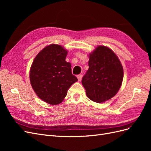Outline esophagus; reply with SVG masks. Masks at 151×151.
<instances>
[{
  "mask_svg": "<svg viewBox=\"0 0 151 151\" xmlns=\"http://www.w3.org/2000/svg\"><path fill=\"white\" fill-rule=\"evenodd\" d=\"M82 77H83V76H82L81 74H79V75H77V79H78L79 81H81V79H82Z\"/></svg>",
  "mask_w": 151,
  "mask_h": 151,
  "instance_id": "1",
  "label": "esophagus"
}]
</instances>
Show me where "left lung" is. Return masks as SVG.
Wrapping results in <instances>:
<instances>
[{"label": "left lung", "mask_w": 151, "mask_h": 151, "mask_svg": "<svg viewBox=\"0 0 151 151\" xmlns=\"http://www.w3.org/2000/svg\"><path fill=\"white\" fill-rule=\"evenodd\" d=\"M89 69L82 79L86 95L96 103L115 96L123 78V69L116 55L105 46H98L89 54Z\"/></svg>", "instance_id": "8db88e82"}]
</instances>
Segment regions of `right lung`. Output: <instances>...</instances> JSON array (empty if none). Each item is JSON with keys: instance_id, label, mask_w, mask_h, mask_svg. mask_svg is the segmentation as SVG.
I'll list each match as a JSON object with an SVG mask.
<instances>
[{"instance_id": "obj_1", "label": "right lung", "mask_w": 151, "mask_h": 151, "mask_svg": "<svg viewBox=\"0 0 151 151\" xmlns=\"http://www.w3.org/2000/svg\"><path fill=\"white\" fill-rule=\"evenodd\" d=\"M67 53L61 45L51 44L41 50L32 63V88L41 99L50 104L62 103L68 89L77 81L72 74L70 63L65 61Z\"/></svg>"}]
</instances>
